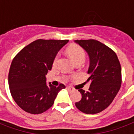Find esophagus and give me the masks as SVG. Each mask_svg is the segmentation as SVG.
Masks as SVG:
<instances>
[{"mask_svg": "<svg viewBox=\"0 0 134 134\" xmlns=\"http://www.w3.org/2000/svg\"><path fill=\"white\" fill-rule=\"evenodd\" d=\"M67 90H69V91H74L75 90L73 88H72L70 86H68V87H67Z\"/></svg>", "mask_w": 134, "mask_h": 134, "instance_id": "esophagus-1", "label": "esophagus"}]
</instances>
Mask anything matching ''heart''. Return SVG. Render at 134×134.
Wrapping results in <instances>:
<instances>
[{
	"instance_id": "1",
	"label": "heart",
	"mask_w": 134,
	"mask_h": 134,
	"mask_svg": "<svg viewBox=\"0 0 134 134\" xmlns=\"http://www.w3.org/2000/svg\"><path fill=\"white\" fill-rule=\"evenodd\" d=\"M67 55L70 58V59L72 61L74 64L77 63L79 62H84L86 58L85 52L80 46L75 44H71L69 45L66 49ZM57 60V57L55 59V62Z\"/></svg>"
}]
</instances>
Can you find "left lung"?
I'll return each mask as SVG.
<instances>
[{"instance_id": "1", "label": "left lung", "mask_w": 134, "mask_h": 134, "mask_svg": "<svg viewBox=\"0 0 134 134\" xmlns=\"http://www.w3.org/2000/svg\"><path fill=\"white\" fill-rule=\"evenodd\" d=\"M83 48L90 59L87 82L89 90H79L82 98L75 103L81 111L88 114L101 112L116 97L122 83L121 67L117 55L111 48L94 40H75Z\"/></svg>"}]
</instances>
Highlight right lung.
I'll return each mask as SVG.
<instances>
[{"label": "right lung", "instance_id": "right-lung-1", "mask_svg": "<svg viewBox=\"0 0 134 134\" xmlns=\"http://www.w3.org/2000/svg\"><path fill=\"white\" fill-rule=\"evenodd\" d=\"M69 40H37L22 49L14 58L9 72V86L14 100L25 111L33 114L44 112L54 103L58 87L46 83L60 49Z\"/></svg>", "mask_w": 134, "mask_h": 134}]
</instances>
